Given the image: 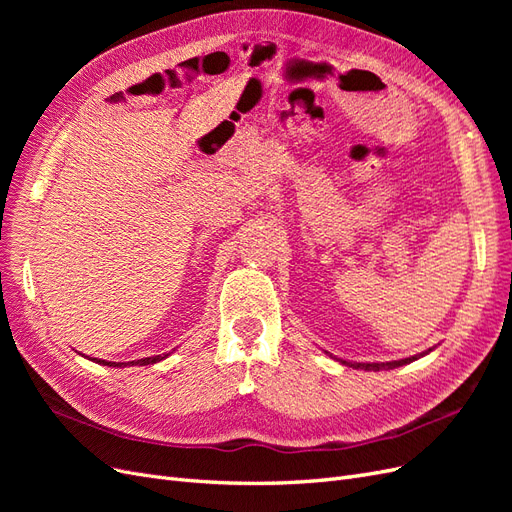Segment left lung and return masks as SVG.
<instances>
[{
    "label": "left lung",
    "instance_id": "1",
    "mask_svg": "<svg viewBox=\"0 0 512 512\" xmlns=\"http://www.w3.org/2000/svg\"><path fill=\"white\" fill-rule=\"evenodd\" d=\"M433 348H429V350H425V352H421V354H414V356H408V359H399V361H389V363H350V361H344V359H337L339 363L342 365H348V367H352V369H365V371H380V369H395V367H401V365H408V363H412V361H416V359H421V356H425V354H429ZM333 356V354H331ZM335 359V356H333Z\"/></svg>",
    "mask_w": 512,
    "mask_h": 512
}]
</instances>
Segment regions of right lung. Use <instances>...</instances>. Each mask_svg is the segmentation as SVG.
Listing matches in <instances>:
<instances>
[{
  "label": "right lung",
  "mask_w": 512,
  "mask_h": 512,
  "mask_svg": "<svg viewBox=\"0 0 512 512\" xmlns=\"http://www.w3.org/2000/svg\"><path fill=\"white\" fill-rule=\"evenodd\" d=\"M168 354H156V356H147V359H138V361H128V363H113V361H102V359H91V361H96V363H100V365H108V367H132V365H138V367H143V365H153V363H160V361H164Z\"/></svg>",
  "instance_id": "obj_1"
}]
</instances>
